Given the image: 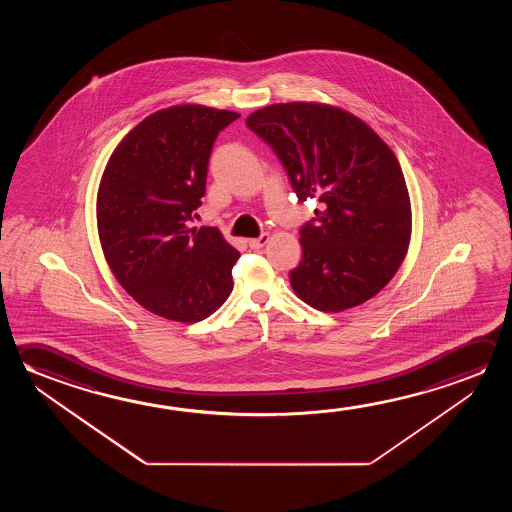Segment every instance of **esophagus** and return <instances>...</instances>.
<instances>
[{"instance_id": "1", "label": "esophagus", "mask_w": 512, "mask_h": 512, "mask_svg": "<svg viewBox=\"0 0 512 512\" xmlns=\"http://www.w3.org/2000/svg\"><path fill=\"white\" fill-rule=\"evenodd\" d=\"M269 243V234H262L260 237H255V239H250L248 244H250V248L253 250H259L262 246H266Z\"/></svg>"}]
</instances>
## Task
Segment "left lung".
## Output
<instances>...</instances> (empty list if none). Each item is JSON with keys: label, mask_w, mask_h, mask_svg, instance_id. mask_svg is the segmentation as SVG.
Listing matches in <instances>:
<instances>
[{"label": "left lung", "mask_w": 512, "mask_h": 512, "mask_svg": "<svg viewBox=\"0 0 512 512\" xmlns=\"http://www.w3.org/2000/svg\"><path fill=\"white\" fill-rule=\"evenodd\" d=\"M246 125L275 150L298 200L321 203L300 230L296 296L323 312L368 302L402 266L411 241V198L391 148L362 119L327 103H275Z\"/></svg>", "instance_id": "8db88e82"}]
</instances>
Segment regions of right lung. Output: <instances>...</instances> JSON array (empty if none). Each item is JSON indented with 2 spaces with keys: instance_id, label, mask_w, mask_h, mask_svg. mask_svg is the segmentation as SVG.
I'll return each instance as SVG.
<instances>
[{
  "instance_id": "1",
  "label": "right lung",
  "mask_w": 512,
  "mask_h": 512,
  "mask_svg": "<svg viewBox=\"0 0 512 512\" xmlns=\"http://www.w3.org/2000/svg\"><path fill=\"white\" fill-rule=\"evenodd\" d=\"M237 118L205 105L157 110L125 135L101 176L103 255L126 293L160 318L202 321L232 293L239 252L218 228L187 221L202 205L212 144Z\"/></svg>"
}]
</instances>
